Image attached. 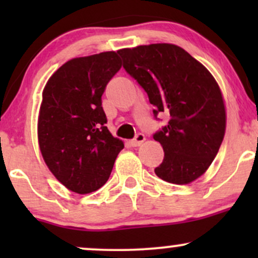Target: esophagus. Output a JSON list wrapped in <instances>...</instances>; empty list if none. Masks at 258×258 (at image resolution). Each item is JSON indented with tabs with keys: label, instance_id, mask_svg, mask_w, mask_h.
<instances>
[{
	"label": "esophagus",
	"instance_id": "obj_1",
	"mask_svg": "<svg viewBox=\"0 0 258 258\" xmlns=\"http://www.w3.org/2000/svg\"><path fill=\"white\" fill-rule=\"evenodd\" d=\"M144 141H146V136H144L143 133H138V135L136 136V138L132 139V141H131V146L132 147H139L142 143H143Z\"/></svg>",
	"mask_w": 258,
	"mask_h": 258
}]
</instances>
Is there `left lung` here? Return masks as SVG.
<instances>
[{"mask_svg": "<svg viewBox=\"0 0 258 258\" xmlns=\"http://www.w3.org/2000/svg\"><path fill=\"white\" fill-rule=\"evenodd\" d=\"M123 68L149 97L154 115L170 112L154 135L165 152L159 178L189 184L206 172L226 133V105L217 81L182 47L152 43L120 51Z\"/></svg>", "mask_w": 258, "mask_h": 258, "instance_id": "obj_1", "label": "left lung"}]
</instances>
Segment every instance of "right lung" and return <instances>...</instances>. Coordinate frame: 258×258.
<instances>
[{"mask_svg": "<svg viewBox=\"0 0 258 258\" xmlns=\"http://www.w3.org/2000/svg\"><path fill=\"white\" fill-rule=\"evenodd\" d=\"M122 67L117 52L73 58L42 91L37 139L53 176L78 194L98 190L110 176L123 142L105 126V86Z\"/></svg>", "mask_w": 258, "mask_h": 258, "instance_id": "add662e5", "label": "right lung"}]
</instances>
